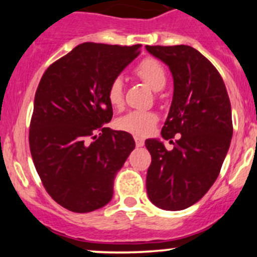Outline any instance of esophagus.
I'll return each mask as SVG.
<instances>
[{
	"instance_id": "34e87169",
	"label": "esophagus",
	"mask_w": 257,
	"mask_h": 257,
	"mask_svg": "<svg viewBox=\"0 0 257 257\" xmlns=\"http://www.w3.org/2000/svg\"><path fill=\"white\" fill-rule=\"evenodd\" d=\"M134 141H136L137 147H143V145H144V139L142 138V137L134 136Z\"/></svg>"
}]
</instances>
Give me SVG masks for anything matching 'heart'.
<instances>
[{
    "label": "heart",
    "mask_w": 257,
    "mask_h": 257,
    "mask_svg": "<svg viewBox=\"0 0 257 257\" xmlns=\"http://www.w3.org/2000/svg\"><path fill=\"white\" fill-rule=\"evenodd\" d=\"M134 74L155 90L162 89L167 83V73L164 67L158 59L147 57L136 67ZM107 100L114 109H120L124 104L123 82L120 78H114L107 88ZM158 115L152 110H132L116 119L115 125L119 131L144 137L154 129Z\"/></svg>",
    "instance_id": "1"
}]
</instances>
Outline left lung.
Returning <instances> with one entry per match:
<instances>
[{
	"instance_id": "obj_1",
	"label": "left lung",
	"mask_w": 257,
	"mask_h": 257,
	"mask_svg": "<svg viewBox=\"0 0 257 257\" xmlns=\"http://www.w3.org/2000/svg\"><path fill=\"white\" fill-rule=\"evenodd\" d=\"M169 66L174 78L172 107L162 128L168 150L157 139L145 141L152 155L147 193L155 206L184 210L200 200L215 183L232 137L231 104L214 64L190 46H145Z\"/></svg>"
}]
</instances>
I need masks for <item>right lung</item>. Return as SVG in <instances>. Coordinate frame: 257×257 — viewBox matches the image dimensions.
Returning a JSON list of instances; mask_svg holds the SVG:
<instances>
[{"label":"right lung","mask_w":257,"mask_h":257,"mask_svg":"<svg viewBox=\"0 0 257 257\" xmlns=\"http://www.w3.org/2000/svg\"><path fill=\"white\" fill-rule=\"evenodd\" d=\"M141 53V45L85 42L46 69L30 123L33 164L52 199L73 212L110 201L114 178L136 148L133 137L107 124L109 83Z\"/></svg>","instance_id":"1"}]
</instances>
